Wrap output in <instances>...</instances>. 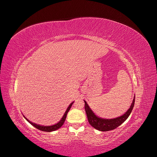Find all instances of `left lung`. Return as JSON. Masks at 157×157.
I'll list each match as a JSON object with an SVG mask.
<instances>
[{
  "instance_id": "1",
  "label": "left lung",
  "mask_w": 157,
  "mask_h": 157,
  "mask_svg": "<svg viewBox=\"0 0 157 157\" xmlns=\"http://www.w3.org/2000/svg\"><path fill=\"white\" fill-rule=\"evenodd\" d=\"M84 101L85 103V111H86L88 120L90 125L94 128H96L98 130L106 132L115 129L118 126L122 124L127 119L128 117L130 116L133 107L134 106L135 96L134 97V99H133V101L130 108L128 109V111L124 114H123L120 117L115 118H111V119H107V118H103L98 117L97 115H95V113L92 111V109L90 108L86 101L85 100H84Z\"/></svg>"
}]
</instances>
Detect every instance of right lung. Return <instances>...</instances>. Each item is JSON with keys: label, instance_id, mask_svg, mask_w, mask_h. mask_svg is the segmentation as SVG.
<instances>
[{"label": "right lung", "instance_id": "right-lung-1", "mask_svg": "<svg viewBox=\"0 0 157 157\" xmlns=\"http://www.w3.org/2000/svg\"><path fill=\"white\" fill-rule=\"evenodd\" d=\"M73 103H74V101L71 103L70 105H69V107L67 109V110L65 111L63 116L62 117V118H61V119L58 123H56V124H55L54 125H52V126H42V125H39V124H35V123H34V122H31L30 121L28 120L27 118L24 115H23V117H24L25 119L27 120V121L29 122L31 125H33V126L35 127L36 128H37V129H39L40 130L44 131V132H52V131H55L56 130L59 129V128H61V126H62V125L63 124V123H64V122H65V121L66 119V117H67V113H68L69 111L70 110V109H71V106H72Z\"/></svg>", "mask_w": 157, "mask_h": 157}]
</instances>
